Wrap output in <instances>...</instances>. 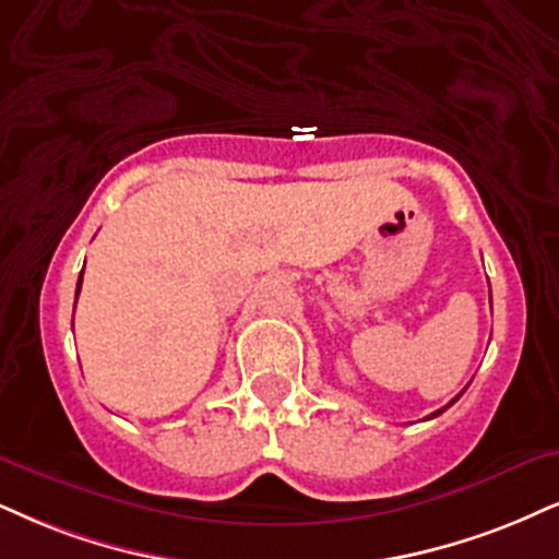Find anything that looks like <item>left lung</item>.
Instances as JSON below:
<instances>
[{
  "mask_svg": "<svg viewBox=\"0 0 559 559\" xmlns=\"http://www.w3.org/2000/svg\"><path fill=\"white\" fill-rule=\"evenodd\" d=\"M453 402H459V396H456V399H453ZM453 402H451V404H453ZM451 404H448V406H451ZM448 406H443V409H438V412H432V415H430V417H438V415H440V412H445V409H448Z\"/></svg>",
  "mask_w": 559,
  "mask_h": 559,
  "instance_id": "1",
  "label": "left lung"
}]
</instances>
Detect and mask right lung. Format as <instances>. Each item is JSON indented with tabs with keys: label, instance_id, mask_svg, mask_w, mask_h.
Returning a JSON list of instances; mask_svg holds the SVG:
<instances>
[{
	"label": "right lung",
	"instance_id": "add662e5",
	"mask_svg": "<svg viewBox=\"0 0 559 559\" xmlns=\"http://www.w3.org/2000/svg\"><path fill=\"white\" fill-rule=\"evenodd\" d=\"M85 269V266H82ZM80 285H82V274H80V280H78V295H80ZM72 326H74V319H72Z\"/></svg>",
	"mask_w": 559,
	"mask_h": 559
}]
</instances>
